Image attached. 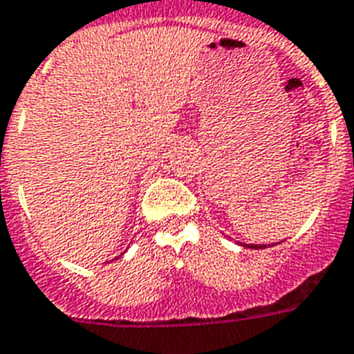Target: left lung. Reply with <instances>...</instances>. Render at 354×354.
I'll return each instance as SVG.
<instances>
[{"label": "left lung", "instance_id": "obj_1", "mask_svg": "<svg viewBox=\"0 0 354 354\" xmlns=\"http://www.w3.org/2000/svg\"><path fill=\"white\" fill-rule=\"evenodd\" d=\"M245 248H249V249H264L266 245H249V243H245Z\"/></svg>", "mask_w": 354, "mask_h": 354}]
</instances>
